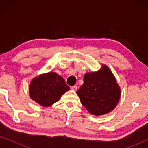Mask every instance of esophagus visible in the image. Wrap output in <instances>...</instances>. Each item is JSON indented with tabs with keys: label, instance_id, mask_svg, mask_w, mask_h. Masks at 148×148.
<instances>
[{
	"label": "esophagus",
	"instance_id": "esophagus-1",
	"mask_svg": "<svg viewBox=\"0 0 148 148\" xmlns=\"http://www.w3.org/2000/svg\"><path fill=\"white\" fill-rule=\"evenodd\" d=\"M71 89L73 91H76L77 90V86H72V87H71Z\"/></svg>",
	"mask_w": 148,
	"mask_h": 148
}]
</instances>
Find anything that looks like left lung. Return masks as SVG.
Here are the masks:
<instances>
[{"mask_svg": "<svg viewBox=\"0 0 148 148\" xmlns=\"http://www.w3.org/2000/svg\"><path fill=\"white\" fill-rule=\"evenodd\" d=\"M77 94L90 114L102 115L116 107L121 97V89L111 71L103 64L98 71L85 75L84 84Z\"/></svg>", "mask_w": 148, "mask_h": 148, "instance_id": "left-lung-1", "label": "left lung"}]
</instances>
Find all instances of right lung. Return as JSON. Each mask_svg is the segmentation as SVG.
Masks as SVG:
<instances>
[{
    "label": "right lung",
    "mask_w": 148,
    "mask_h": 148,
    "mask_svg": "<svg viewBox=\"0 0 148 148\" xmlns=\"http://www.w3.org/2000/svg\"><path fill=\"white\" fill-rule=\"evenodd\" d=\"M70 90L62 77L53 72L42 74L32 79L29 96L42 106L48 107L59 100L63 94Z\"/></svg>",
    "instance_id": "obj_1"
}]
</instances>
